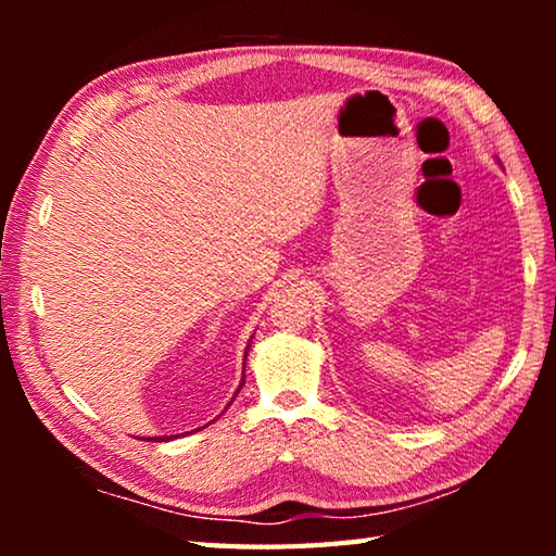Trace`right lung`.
I'll return each instance as SVG.
<instances>
[{
    "instance_id": "right-lung-1",
    "label": "right lung",
    "mask_w": 556,
    "mask_h": 556,
    "mask_svg": "<svg viewBox=\"0 0 556 556\" xmlns=\"http://www.w3.org/2000/svg\"><path fill=\"white\" fill-rule=\"evenodd\" d=\"M248 351H250V343H248V348H244V357H242V361H248ZM242 384H244V363H242V380H240V384H238V390H235V394H238L240 390H242ZM235 400V397H232ZM230 400V402H232ZM168 439H172V437H154V439H149V441H168Z\"/></svg>"
}]
</instances>
